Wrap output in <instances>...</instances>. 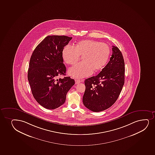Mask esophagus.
<instances>
[{
    "label": "esophagus",
    "mask_w": 155,
    "mask_h": 155,
    "mask_svg": "<svg viewBox=\"0 0 155 155\" xmlns=\"http://www.w3.org/2000/svg\"><path fill=\"white\" fill-rule=\"evenodd\" d=\"M83 80H82L80 81V80H77V79H76V80H75V84H78V83H81V82H82L83 81Z\"/></svg>",
    "instance_id": "1"
}]
</instances>
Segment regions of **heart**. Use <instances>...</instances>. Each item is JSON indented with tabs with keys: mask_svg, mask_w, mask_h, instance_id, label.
<instances>
[{
	"mask_svg": "<svg viewBox=\"0 0 155 155\" xmlns=\"http://www.w3.org/2000/svg\"><path fill=\"white\" fill-rule=\"evenodd\" d=\"M110 53V46L105 43L85 40L78 42L75 46L66 45L62 51V57L66 64L74 65L83 56V61L69 70L72 77L82 78L89 76L94 70L102 69L107 64Z\"/></svg>",
	"mask_w": 155,
	"mask_h": 155,
	"instance_id": "obj_1",
	"label": "heart"
}]
</instances>
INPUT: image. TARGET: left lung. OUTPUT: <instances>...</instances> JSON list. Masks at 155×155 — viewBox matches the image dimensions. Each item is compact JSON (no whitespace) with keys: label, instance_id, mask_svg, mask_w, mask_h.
Instances as JSON below:
<instances>
[{"label":"left lung","instance_id":"obj_1","mask_svg":"<svg viewBox=\"0 0 155 155\" xmlns=\"http://www.w3.org/2000/svg\"><path fill=\"white\" fill-rule=\"evenodd\" d=\"M110 61L96 76L85 81L83 97L85 107L98 112L109 109L115 102L125 83V62L117 47L112 46Z\"/></svg>","mask_w":155,"mask_h":155}]
</instances>
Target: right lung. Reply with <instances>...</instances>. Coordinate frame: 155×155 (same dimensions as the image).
I'll return each instance as SVG.
<instances>
[{
    "label": "right lung",
    "mask_w": 155,
    "mask_h": 155,
    "mask_svg": "<svg viewBox=\"0 0 155 155\" xmlns=\"http://www.w3.org/2000/svg\"><path fill=\"white\" fill-rule=\"evenodd\" d=\"M72 38L47 36L38 45L30 58L28 80L34 98L45 109L53 110L62 105L68 91L74 85V80L70 77L57 78L66 74L62 51Z\"/></svg>",
    "instance_id": "right-lung-1"
}]
</instances>
